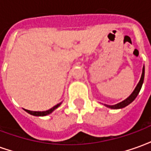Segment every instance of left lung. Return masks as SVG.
<instances>
[{
  "label": "left lung",
  "instance_id": "8db88e82",
  "mask_svg": "<svg viewBox=\"0 0 151 151\" xmlns=\"http://www.w3.org/2000/svg\"><path fill=\"white\" fill-rule=\"evenodd\" d=\"M144 75H145V68L143 67L142 69V77H141V79H140L139 82H138V84L137 85L136 88L135 90L133 91V92L130 95L129 97H128L126 99H124V101L120 102L119 104H115V105H106L105 106L106 107H108V108H112V109H119V108H123L124 107H126L127 105H129V104H131L132 102L136 99V97L138 95V93L140 92L141 91V88H142V83H143V81H144Z\"/></svg>",
  "mask_w": 151,
  "mask_h": 151
}]
</instances>
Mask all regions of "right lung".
I'll return each mask as SVG.
<instances>
[{
  "instance_id": "obj_1",
  "label": "right lung",
  "mask_w": 151,
  "mask_h": 151,
  "mask_svg": "<svg viewBox=\"0 0 151 151\" xmlns=\"http://www.w3.org/2000/svg\"><path fill=\"white\" fill-rule=\"evenodd\" d=\"M61 104V103L60 104H56V106H54L53 108H52L49 110H47V111H30V110H26L25 109V111L28 112L29 114H31V115H33V116H47V115H48V114L52 113L56 108H57L59 107L60 105Z\"/></svg>"
}]
</instances>
